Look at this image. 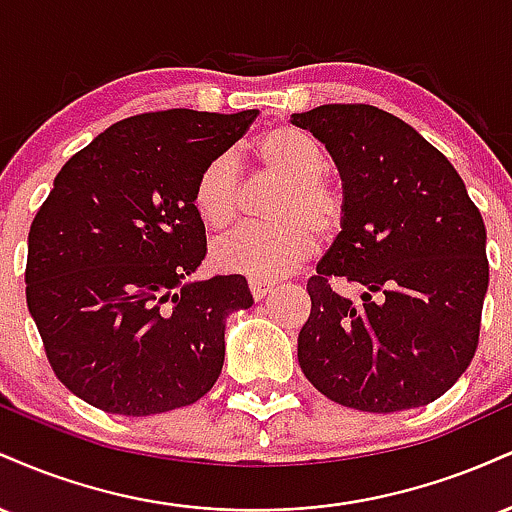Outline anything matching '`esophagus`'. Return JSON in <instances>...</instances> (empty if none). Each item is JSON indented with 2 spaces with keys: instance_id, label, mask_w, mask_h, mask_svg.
<instances>
[{
  "instance_id": "esophagus-1",
  "label": "esophagus",
  "mask_w": 512,
  "mask_h": 512,
  "mask_svg": "<svg viewBox=\"0 0 512 512\" xmlns=\"http://www.w3.org/2000/svg\"><path fill=\"white\" fill-rule=\"evenodd\" d=\"M274 289L272 281H262V279H250V291L255 296V301H262L269 291Z\"/></svg>"
}]
</instances>
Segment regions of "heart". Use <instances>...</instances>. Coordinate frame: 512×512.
<instances>
[{"label": "heart", "instance_id": "1", "mask_svg": "<svg viewBox=\"0 0 512 512\" xmlns=\"http://www.w3.org/2000/svg\"><path fill=\"white\" fill-rule=\"evenodd\" d=\"M255 161L281 182L269 226H243L221 238L211 260L223 272L252 279H276L293 272L315 250V237L332 236L344 221V192L327 178L325 146L303 129L281 125L264 132L255 144ZM192 202L199 219L211 231H223L236 221L243 202L240 166L231 154L214 156L199 170Z\"/></svg>", "mask_w": 512, "mask_h": 512}]
</instances>
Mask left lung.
Returning <instances> with one entry per match:
<instances>
[{
  "label": "left lung",
  "mask_w": 512,
  "mask_h": 512,
  "mask_svg": "<svg viewBox=\"0 0 512 512\" xmlns=\"http://www.w3.org/2000/svg\"><path fill=\"white\" fill-rule=\"evenodd\" d=\"M342 175L344 221L308 279L305 378L332 402L390 414L457 383L479 344L486 228L452 163L399 117L363 103L293 113ZM354 283L351 302L333 284Z\"/></svg>",
  "instance_id": "1"
}]
</instances>
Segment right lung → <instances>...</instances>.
<instances>
[{
	"label": "right lung",
	"instance_id": "add662e5",
	"mask_svg": "<svg viewBox=\"0 0 512 512\" xmlns=\"http://www.w3.org/2000/svg\"><path fill=\"white\" fill-rule=\"evenodd\" d=\"M257 110L173 108L115 122L64 163L28 233L26 301L60 383L108 414L187 407L219 380L240 274L190 281L207 255L192 192Z\"/></svg>",
	"mask_w": 512,
	"mask_h": 512
}]
</instances>
